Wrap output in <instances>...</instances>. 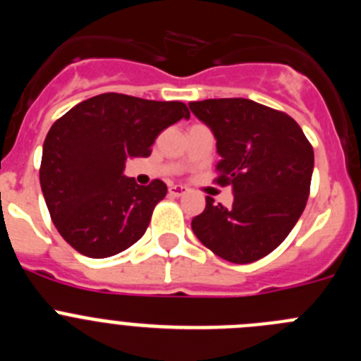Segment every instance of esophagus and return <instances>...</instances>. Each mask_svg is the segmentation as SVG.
Wrapping results in <instances>:
<instances>
[{
    "label": "esophagus",
    "mask_w": 361,
    "mask_h": 361,
    "mask_svg": "<svg viewBox=\"0 0 361 361\" xmlns=\"http://www.w3.org/2000/svg\"><path fill=\"white\" fill-rule=\"evenodd\" d=\"M168 193H170L171 197H183V195H186V188L173 184V186L168 188Z\"/></svg>",
    "instance_id": "1"
}]
</instances>
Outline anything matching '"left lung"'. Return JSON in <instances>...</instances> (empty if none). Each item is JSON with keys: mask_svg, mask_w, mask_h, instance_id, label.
<instances>
[{"mask_svg": "<svg viewBox=\"0 0 361 361\" xmlns=\"http://www.w3.org/2000/svg\"><path fill=\"white\" fill-rule=\"evenodd\" d=\"M190 110L216 139L215 183L235 197L229 209L206 197L191 229L228 262H255L282 244L304 212L312 146L293 117L251 99H206Z\"/></svg>", "mask_w": 361, "mask_h": 361, "instance_id": "1", "label": "left lung"}]
</instances>
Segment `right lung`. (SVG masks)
Wrapping results in <instances>:
<instances>
[{"label": "right lung", "mask_w": 361, "mask_h": 361, "mask_svg": "<svg viewBox=\"0 0 361 361\" xmlns=\"http://www.w3.org/2000/svg\"><path fill=\"white\" fill-rule=\"evenodd\" d=\"M186 104L124 94L86 99L52 124L39 183L52 222L85 257L106 258L145 235L166 184L139 186L124 175L132 157H148L159 133L188 119Z\"/></svg>", "instance_id": "right-lung-1"}]
</instances>
